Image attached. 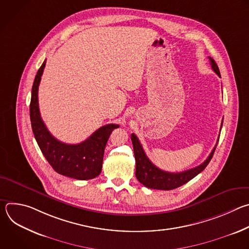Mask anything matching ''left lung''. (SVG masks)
Wrapping results in <instances>:
<instances>
[{"mask_svg": "<svg viewBox=\"0 0 249 249\" xmlns=\"http://www.w3.org/2000/svg\"><path fill=\"white\" fill-rule=\"evenodd\" d=\"M210 64L212 66V69L214 70V72L221 78L220 74V70L215 62V60L209 57ZM223 125V121H222ZM222 128V126H221ZM131 140H132V144H133V149H134V155H135V160H136V177L137 179L148 188L151 189H159V190H172L177 187H179L185 183H187L189 180L196 175H198L201 171L205 169V167L208 165L210 160L213 158V155L215 153V150L217 148L218 142L216 146L213 149L207 160L201 163L200 165L182 171V172H168L160 169L157 167L147 157L146 153L143 150V147H142L139 139L135 134L131 135Z\"/></svg>", "mask_w": 249, "mask_h": 249, "instance_id": "1", "label": "left lung"}]
</instances>
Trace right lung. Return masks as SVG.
I'll return each instance as SVG.
<instances>
[{
	"label": "right lung",
	"instance_id": "add662e5",
	"mask_svg": "<svg viewBox=\"0 0 249 249\" xmlns=\"http://www.w3.org/2000/svg\"><path fill=\"white\" fill-rule=\"evenodd\" d=\"M46 60L35 76L29 106L32 131L47 161L59 174L79 180L92 179L101 172L104 149L112 131L119 127L108 124L97 129L80 144H65L54 138L46 128L39 112L38 87Z\"/></svg>",
	"mask_w": 249,
	"mask_h": 249
}]
</instances>
